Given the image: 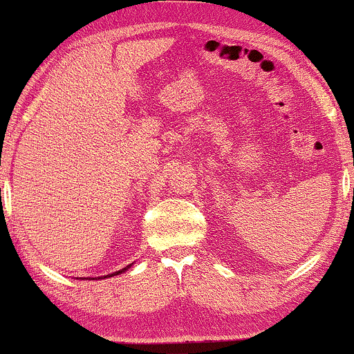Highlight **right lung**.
Masks as SVG:
<instances>
[{
    "label": "right lung",
    "mask_w": 354,
    "mask_h": 354,
    "mask_svg": "<svg viewBox=\"0 0 354 354\" xmlns=\"http://www.w3.org/2000/svg\"><path fill=\"white\" fill-rule=\"evenodd\" d=\"M129 266H131V265H129ZM129 266H126V268H123V270H120V271H116V273H111V274H106V276H104V278H111V276H116V274H121V273H124V271L126 270H128V268ZM89 279H95V278H89Z\"/></svg>",
    "instance_id": "1"
}]
</instances>
